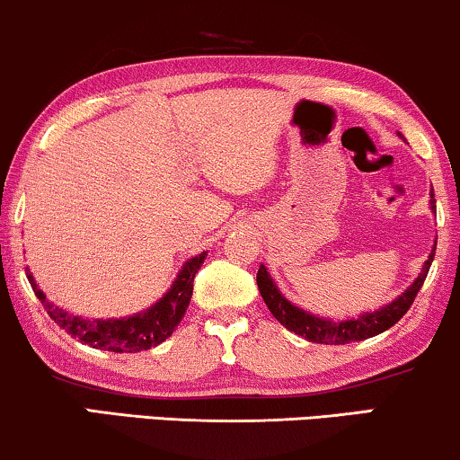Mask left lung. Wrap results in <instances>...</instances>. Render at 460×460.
<instances>
[{"label":"left lung","mask_w":460,"mask_h":460,"mask_svg":"<svg viewBox=\"0 0 460 460\" xmlns=\"http://www.w3.org/2000/svg\"><path fill=\"white\" fill-rule=\"evenodd\" d=\"M431 208L436 210L433 191H431ZM433 256H436V250H431V254L425 261L423 270L419 273L417 281L412 283L402 296L396 297V300L387 304V306H384L381 310L367 313L352 321L335 323V321L319 319V316L304 313L302 308L294 306L292 302H288L286 297L279 294V289H277V286L273 283V279H270L267 269H264L262 264L261 269H258L256 283H258V289H261L264 304H267L275 319L279 321L283 327L289 329V332H294L296 335H302L304 340L314 341V344H333V346L350 344V341H360V340L373 338V335L384 333L385 329L396 325V323L409 313V308L412 306V302H415L419 289H421V286L425 283L427 273H429Z\"/></svg>","instance_id":"obj_1"}]
</instances>
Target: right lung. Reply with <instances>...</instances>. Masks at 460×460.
<instances>
[{
  "label": "right lung",
  "instance_id": "1",
  "mask_svg": "<svg viewBox=\"0 0 460 460\" xmlns=\"http://www.w3.org/2000/svg\"><path fill=\"white\" fill-rule=\"evenodd\" d=\"M204 258L206 252L191 258V261H187L183 269H181V273L177 275V281L172 283V288L168 289L166 296L154 304L152 308H147L146 313L114 321H85L81 316L64 313L62 308H58L45 300L43 292L37 288L33 275L27 273V279L54 323H58V327H62L68 335H73L75 340L108 352H141L163 344L166 338H171L174 329H177L181 319L185 316L187 306H190L193 277H196L198 269L202 267Z\"/></svg>",
  "mask_w": 460,
  "mask_h": 460
}]
</instances>
